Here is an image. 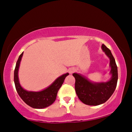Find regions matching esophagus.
<instances>
[{"mask_svg": "<svg viewBox=\"0 0 132 132\" xmlns=\"http://www.w3.org/2000/svg\"><path fill=\"white\" fill-rule=\"evenodd\" d=\"M68 71H69L70 74H72V73L75 71V69L74 68H70V69H69V70H68Z\"/></svg>", "mask_w": 132, "mask_h": 132, "instance_id": "34e87169", "label": "esophagus"}]
</instances>
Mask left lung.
I'll return each mask as SVG.
<instances>
[{"instance_id": "1", "label": "left lung", "mask_w": 132, "mask_h": 132, "mask_svg": "<svg viewBox=\"0 0 132 132\" xmlns=\"http://www.w3.org/2000/svg\"><path fill=\"white\" fill-rule=\"evenodd\" d=\"M102 50L110 59L111 78L106 82H93L80 73H75V91L80 100L88 105H98L104 104L114 93L118 82V68L115 59L111 51L105 45Z\"/></svg>"}]
</instances>
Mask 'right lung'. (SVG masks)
<instances>
[{"label": "right lung", "mask_w": 132, "mask_h": 132, "mask_svg": "<svg viewBox=\"0 0 132 132\" xmlns=\"http://www.w3.org/2000/svg\"><path fill=\"white\" fill-rule=\"evenodd\" d=\"M23 52L19 56L16 62L14 73V81L17 92L22 100L32 108L37 109H44L51 105L55 101L58 90L62 86L64 79L69 73H67L56 79L53 82L44 90L39 92L28 91L21 86L19 79V68Z\"/></svg>", "instance_id": "obj_1"}]
</instances>
